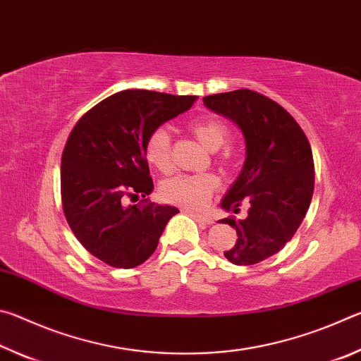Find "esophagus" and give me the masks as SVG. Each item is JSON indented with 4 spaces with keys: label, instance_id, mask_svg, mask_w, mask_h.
Masks as SVG:
<instances>
[{
    "label": "esophagus",
    "instance_id": "obj_1",
    "mask_svg": "<svg viewBox=\"0 0 361 361\" xmlns=\"http://www.w3.org/2000/svg\"><path fill=\"white\" fill-rule=\"evenodd\" d=\"M188 215H191L195 221L202 223V224H212L213 219L209 216V215H202V213H195V212H191V210H186Z\"/></svg>",
    "mask_w": 361,
    "mask_h": 361
}]
</instances>
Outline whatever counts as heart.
<instances>
[{"label": "heart", "instance_id": "obj_1", "mask_svg": "<svg viewBox=\"0 0 361 361\" xmlns=\"http://www.w3.org/2000/svg\"><path fill=\"white\" fill-rule=\"evenodd\" d=\"M189 132L197 142L209 151L223 148L229 140V129L223 121L216 118H200L188 126ZM145 157L152 167L167 175L173 170L172 140L166 127H156L149 132L143 145ZM218 162L228 167L232 162L229 149H223L218 154ZM218 178L213 173H188L176 175L162 183L161 195L169 204L185 207V209H202L209 202L212 194L216 191Z\"/></svg>", "mask_w": 361, "mask_h": 361}]
</instances>
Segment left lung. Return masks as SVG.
Wrapping results in <instances>:
<instances>
[{"mask_svg":"<svg viewBox=\"0 0 361 361\" xmlns=\"http://www.w3.org/2000/svg\"><path fill=\"white\" fill-rule=\"evenodd\" d=\"M204 105L240 127L247 159L221 200L224 210L250 205L245 219H221L235 228V245L224 252L239 266L256 264L291 240L314 194V157L295 118L269 97L250 89L204 97Z\"/></svg>","mask_w":361,"mask_h":361,"instance_id":"8db88e82","label":"left lung"}]
</instances>
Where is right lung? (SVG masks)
Masks as SVG:
<instances>
[{
    "instance_id": "obj_1",
    "label": "right lung",
    "mask_w": 361,
    "mask_h": 361,
    "mask_svg": "<svg viewBox=\"0 0 361 361\" xmlns=\"http://www.w3.org/2000/svg\"><path fill=\"white\" fill-rule=\"evenodd\" d=\"M194 102L192 95L122 90L97 103L73 127L60 167L63 213L81 245L108 266L142 264L178 213L148 199L142 205L124 202L154 189L143 151L146 137Z\"/></svg>"
}]
</instances>
